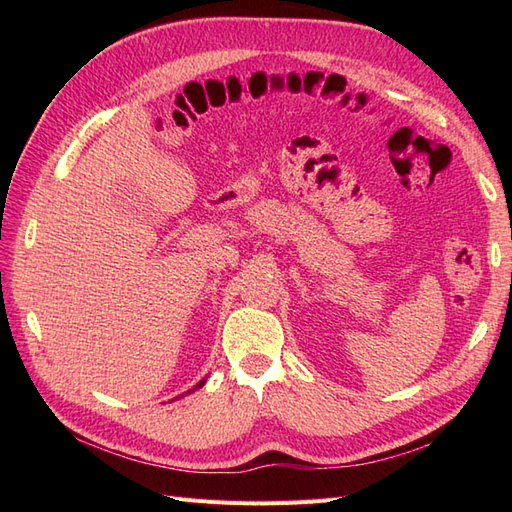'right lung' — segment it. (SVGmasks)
Listing matches in <instances>:
<instances>
[{
  "label": "right lung",
  "mask_w": 512,
  "mask_h": 512,
  "mask_svg": "<svg viewBox=\"0 0 512 512\" xmlns=\"http://www.w3.org/2000/svg\"><path fill=\"white\" fill-rule=\"evenodd\" d=\"M203 384H205V380H200V382H198V386H203ZM190 393H192V391H190Z\"/></svg>",
  "instance_id": "add662e5"
}]
</instances>
